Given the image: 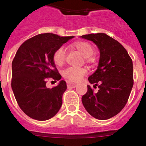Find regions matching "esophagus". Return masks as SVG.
<instances>
[{
	"label": "esophagus",
	"mask_w": 146,
	"mask_h": 146,
	"mask_svg": "<svg viewBox=\"0 0 146 146\" xmlns=\"http://www.w3.org/2000/svg\"><path fill=\"white\" fill-rule=\"evenodd\" d=\"M77 84L76 83H73V82H67V87L68 88H75Z\"/></svg>",
	"instance_id": "obj_1"
}]
</instances>
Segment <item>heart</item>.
I'll list each match as a JSON object with an SVG mask.
<instances>
[{
    "label": "heart",
    "mask_w": 146,
    "mask_h": 146,
    "mask_svg": "<svg viewBox=\"0 0 146 146\" xmlns=\"http://www.w3.org/2000/svg\"><path fill=\"white\" fill-rule=\"evenodd\" d=\"M74 47L77 49L85 58L88 63L94 62V58L91 57L94 53V48L92 45L87 42L84 41H78L74 42L73 44ZM66 52L64 47H59L58 50H55L52 56L54 64L56 66H61L64 64L65 60ZM86 69H77L74 67H69L64 71L63 75L70 82H78L82 79V77L86 74Z\"/></svg>",
    "instance_id": "1"
}]
</instances>
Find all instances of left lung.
I'll list each match as a JSON object with an SVG mask.
<instances>
[{
  "instance_id": "obj_1",
  "label": "left lung",
  "mask_w": 146,
  "mask_h": 146,
  "mask_svg": "<svg viewBox=\"0 0 146 146\" xmlns=\"http://www.w3.org/2000/svg\"><path fill=\"white\" fill-rule=\"evenodd\" d=\"M81 38L92 41L100 52L97 69L88 77L90 86L82 97L88 113L99 120L116 115L126 105L133 87V64L126 49L104 33L82 35Z\"/></svg>"
}]
</instances>
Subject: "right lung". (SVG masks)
Returning a JSON list of instances; mask_svg holds the SVG:
<instances>
[{"mask_svg": "<svg viewBox=\"0 0 146 146\" xmlns=\"http://www.w3.org/2000/svg\"><path fill=\"white\" fill-rule=\"evenodd\" d=\"M72 38L42 33L23 42L18 49L12 61L11 88L20 109L30 118L46 121L59 111L66 83L60 80L57 86L48 88L46 82L50 77L61 79L52 56Z\"/></svg>", "mask_w": 146, "mask_h": 146, "instance_id": "1", "label": "right lung"}]
</instances>
